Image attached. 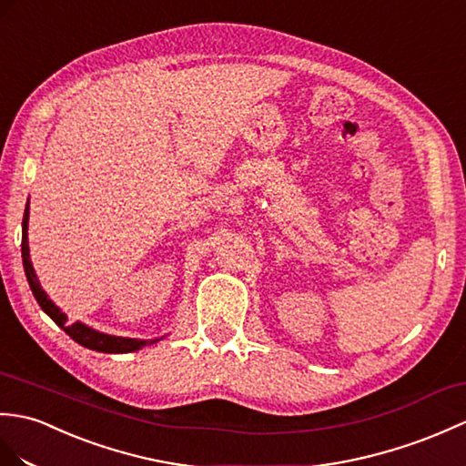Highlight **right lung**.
Listing matches in <instances>:
<instances>
[{"mask_svg": "<svg viewBox=\"0 0 466 466\" xmlns=\"http://www.w3.org/2000/svg\"><path fill=\"white\" fill-rule=\"evenodd\" d=\"M27 222H29V200L27 207L24 212V224H21V258H24V269L27 276V282L31 291L37 299V304L41 306V309L47 313V316L57 323L59 328H63V331L69 335L73 341H77L79 345L86 350L93 351H101V353H131L137 351L140 348H147V345H153L158 339H133V338H116V335H109V333H101L89 326H85L81 321H75L71 326H67V316L53 304V301L47 298L46 291H43L39 279L35 276L34 264L29 259V244H27Z\"/></svg>", "mask_w": 466, "mask_h": 466, "instance_id": "right-lung-1", "label": "right lung"}]
</instances>
